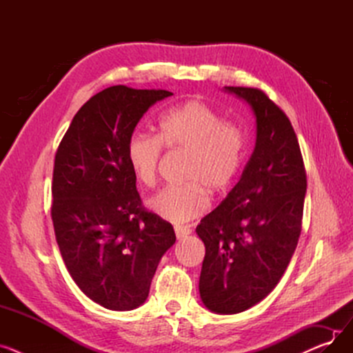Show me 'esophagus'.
<instances>
[{"instance_id": "esophagus-1", "label": "esophagus", "mask_w": 353, "mask_h": 353, "mask_svg": "<svg viewBox=\"0 0 353 353\" xmlns=\"http://www.w3.org/2000/svg\"><path fill=\"white\" fill-rule=\"evenodd\" d=\"M174 232H176V236L179 240H184L192 233V230L189 228H183V226H176Z\"/></svg>"}]
</instances>
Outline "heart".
<instances>
[{
	"label": "heart",
	"mask_w": 353,
	"mask_h": 353,
	"mask_svg": "<svg viewBox=\"0 0 353 353\" xmlns=\"http://www.w3.org/2000/svg\"><path fill=\"white\" fill-rule=\"evenodd\" d=\"M163 147L189 153L184 173L189 183L160 190L148 206L164 220L181 225L208 210V192L223 196L232 189L245 164L246 134L199 100L170 107L160 117L156 136L136 133L127 144L130 167L144 186L157 180Z\"/></svg>",
	"instance_id": "1"
}]
</instances>
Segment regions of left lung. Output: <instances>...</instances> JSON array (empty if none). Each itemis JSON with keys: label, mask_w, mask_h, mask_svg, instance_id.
Segmentation results:
<instances>
[{"label": "left lung", "mask_w": 353, "mask_h": 353, "mask_svg": "<svg viewBox=\"0 0 353 353\" xmlns=\"http://www.w3.org/2000/svg\"><path fill=\"white\" fill-rule=\"evenodd\" d=\"M256 116V145L242 177L196 228L206 248L199 290L208 309L233 314L265 299L299 242L306 170L285 111L253 87H225Z\"/></svg>", "instance_id": "left-lung-1"}]
</instances>
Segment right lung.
Masks as SVG:
<instances>
[{
  "label": "right lung",
  "instance_id": "obj_1",
  "mask_svg": "<svg viewBox=\"0 0 353 353\" xmlns=\"http://www.w3.org/2000/svg\"><path fill=\"white\" fill-rule=\"evenodd\" d=\"M167 90L108 87L74 116L54 159L51 219L72 281L110 310L144 303L173 226L148 212L127 159L134 127Z\"/></svg>",
  "mask_w": 353,
  "mask_h": 353
}]
</instances>
